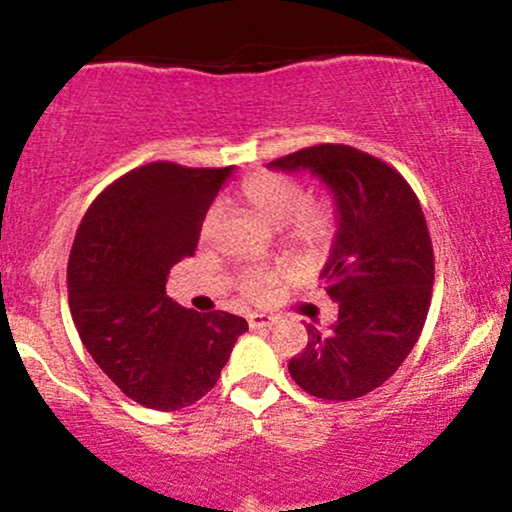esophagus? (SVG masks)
Wrapping results in <instances>:
<instances>
[{"label":"esophagus","mask_w":512,"mask_h":512,"mask_svg":"<svg viewBox=\"0 0 512 512\" xmlns=\"http://www.w3.org/2000/svg\"><path fill=\"white\" fill-rule=\"evenodd\" d=\"M248 322H250L252 330H264V327L276 325V317L264 315V313H252V315H248Z\"/></svg>","instance_id":"obj_1"}]
</instances>
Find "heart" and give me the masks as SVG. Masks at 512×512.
Masks as SVG:
<instances>
[{"instance_id": "b5f03b06", "label": "heart", "mask_w": 512, "mask_h": 512, "mask_svg": "<svg viewBox=\"0 0 512 512\" xmlns=\"http://www.w3.org/2000/svg\"><path fill=\"white\" fill-rule=\"evenodd\" d=\"M240 199L257 219L281 228V240L291 250L305 257L322 255L337 238L339 214L332 199L310 197L303 180L286 173H257L240 185ZM221 219L219 207H211L202 219V238L207 240L216 231ZM289 276V267L279 264L274 269H257L243 276L240 293L248 301L264 303L272 298L281 279Z\"/></svg>"}]
</instances>
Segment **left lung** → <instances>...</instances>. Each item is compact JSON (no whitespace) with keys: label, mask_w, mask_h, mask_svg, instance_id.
Here are the masks:
<instances>
[{"label":"left lung","mask_w":512,"mask_h":512,"mask_svg":"<svg viewBox=\"0 0 512 512\" xmlns=\"http://www.w3.org/2000/svg\"><path fill=\"white\" fill-rule=\"evenodd\" d=\"M313 170L337 202L339 228L325 291L339 305L337 325L308 346L289 373L308 395L349 402L373 392L419 342L431 305L433 245L419 197L380 158L346 144H317L269 163Z\"/></svg>","instance_id":"8db88e82"}]
</instances>
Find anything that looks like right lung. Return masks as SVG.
<instances>
[{"label": "right lung", "mask_w": 512, "mask_h": 512, "mask_svg": "<svg viewBox=\"0 0 512 512\" xmlns=\"http://www.w3.org/2000/svg\"><path fill=\"white\" fill-rule=\"evenodd\" d=\"M231 170L146 163L110 182L76 231L67 264L76 332L142 407L195 404L248 332L243 317L195 313L166 296L168 272L195 255L204 214Z\"/></svg>", "instance_id": "add662e5"}]
</instances>
